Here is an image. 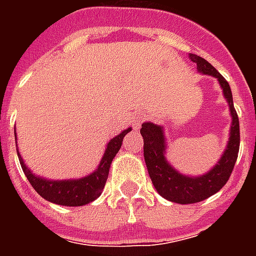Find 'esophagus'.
<instances>
[{
  "instance_id": "34e87169",
  "label": "esophagus",
  "mask_w": 256,
  "mask_h": 256,
  "mask_svg": "<svg viewBox=\"0 0 256 256\" xmlns=\"http://www.w3.org/2000/svg\"><path fill=\"white\" fill-rule=\"evenodd\" d=\"M145 115L144 114H138V115H136L133 118V128H141V123L144 122Z\"/></svg>"
}]
</instances>
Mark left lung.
<instances>
[{
	"mask_svg": "<svg viewBox=\"0 0 256 256\" xmlns=\"http://www.w3.org/2000/svg\"><path fill=\"white\" fill-rule=\"evenodd\" d=\"M189 60L196 64L198 72L216 78L224 97L228 101L232 123L225 150L214 166L202 176H186L176 170L166 158L167 141L164 128L152 122L142 123L140 133L144 138L145 164L152 184L162 198L178 204L198 203L220 190L233 172L240 146V126L233 106L230 86L207 60L192 53H189Z\"/></svg>",
	"mask_w": 256,
	"mask_h": 256,
	"instance_id": "8db88e82",
	"label": "left lung"
}]
</instances>
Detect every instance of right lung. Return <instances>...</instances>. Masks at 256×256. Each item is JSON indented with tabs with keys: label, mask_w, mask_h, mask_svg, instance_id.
Wrapping results in <instances>:
<instances>
[{
	"label": "right lung",
	"mask_w": 256,
	"mask_h": 256,
	"mask_svg": "<svg viewBox=\"0 0 256 256\" xmlns=\"http://www.w3.org/2000/svg\"><path fill=\"white\" fill-rule=\"evenodd\" d=\"M128 132H132V128H128L126 130H123L122 133L118 134L116 137L110 140V142L106 144V148L104 150V155L101 158L100 164L97 166L94 172L82 178L49 180V178L36 176L26 166L24 160L18 150L20 166L23 168L27 180L30 181L31 186L36 189V193L45 200L50 202V203L58 204V206H67V207L84 206V204L92 203L97 198H100L106 182L108 174H110L112 160L120 150L123 138ZM14 140H18L16 136H14Z\"/></svg>",
	"instance_id": "right-lung-1"
}]
</instances>
